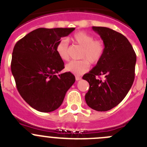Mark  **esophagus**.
<instances>
[{
	"instance_id": "esophagus-1",
	"label": "esophagus",
	"mask_w": 147,
	"mask_h": 147,
	"mask_svg": "<svg viewBox=\"0 0 147 147\" xmlns=\"http://www.w3.org/2000/svg\"><path fill=\"white\" fill-rule=\"evenodd\" d=\"M75 80H76L77 81H78V80H81V77H80V76H75Z\"/></svg>"
}]
</instances>
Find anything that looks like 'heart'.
<instances>
[{"instance_id": "1", "label": "heart", "mask_w": 147, "mask_h": 147, "mask_svg": "<svg viewBox=\"0 0 147 147\" xmlns=\"http://www.w3.org/2000/svg\"><path fill=\"white\" fill-rule=\"evenodd\" d=\"M72 40L83 49L80 61H69L66 64L65 69L75 75H83L90 68V63L96 64L101 59L105 53V45L101 40L94 38L93 35L84 31L77 32L72 35ZM56 51L63 61L69 59V43L67 40L62 38L56 46Z\"/></svg>"}]
</instances>
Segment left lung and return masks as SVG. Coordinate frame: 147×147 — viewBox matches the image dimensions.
<instances>
[{
	"label": "left lung",
	"mask_w": 147,
	"mask_h": 147,
	"mask_svg": "<svg viewBox=\"0 0 147 147\" xmlns=\"http://www.w3.org/2000/svg\"><path fill=\"white\" fill-rule=\"evenodd\" d=\"M105 51L101 59L83 79L89 83L85 99L89 107L99 112L112 109L125 97L135 78L136 55L128 40L118 32L104 27H93ZM105 77L103 80L98 78Z\"/></svg>",
	"instance_id": "8db88e82"
}]
</instances>
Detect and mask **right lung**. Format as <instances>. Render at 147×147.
I'll use <instances>...</instances> for the list:
<instances>
[{
	"mask_svg": "<svg viewBox=\"0 0 147 147\" xmlns=\"http://www.w3.org/2000/svg\"><path fill=\"white\" fill-rule=\"evenodd\" d=\"M74 30V27L36 29L13 48L11 69L16 88L23 99L39 112L58 109L75 83L71 72L56 75L64 68L56 51L57 43Z\"/></svg>",
	"mask_w": 147,
	"mask_h": 147,
	"instance_id": "obj_1",
	"label": "right lung"
}]
</instances>
